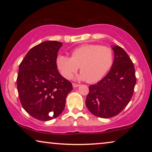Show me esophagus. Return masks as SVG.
Here are the masks:
<instances>
[{"instance_id": "esophagus-1", "label": "esophagus", "mask_w": 152, "mask_h": 152, "mask_svg": "<svg viewBox=\"0 0 152 152\" xmlns=\"http://www.w3.org/2000/svg\"><path fill=\"white\" fill-rule=\"evenodd\" d=\"M72 86H73V88H77V87L80 86V84H75V83H72Z\"/></svg>"}]
</instances>
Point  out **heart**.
<instances>
[{
	"label": "heart",
	"instance_id": "heart-1",
	"mask_svg": "<svg viewBox=\"0 0 152 152\" xmlns=\"http://www.w3.org/2000/svg\"><path fill=\"white\" fill-rule=\"evenodd\" d=\"M113 63V51L111 48L95 44H86L76 48L71 52V58L60 55L56 64L59 71L66 79H70L80 67V80L96 83L111 69Z\"/></svg>",
	"mask_w": 152,
	"mask_h": 152
}]
</instances>
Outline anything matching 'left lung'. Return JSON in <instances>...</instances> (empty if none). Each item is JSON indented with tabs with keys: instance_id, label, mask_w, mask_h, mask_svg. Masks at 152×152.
<instances>
[{
	"instance_id": "1",
	"label": "left lung",
	"mask_w": 152,
	"mask_h": 152,
	"mask_svg": "<svg viewBox=\"0 0 152 152\" xmlns=\"http://www.w3.org/2000/svg\"><path fill=\"white\" fill-rule=\"evenodd\" d=\"M114 60L111 70L102 80L89 86L86 105L93 115L102 118L114 117L132 99L136 82L134 64L118 45L112 46Z\"/></svg>"
}]
</instances>
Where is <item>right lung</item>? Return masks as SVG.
I'll list each match as a JSON object with an SVG mask.
<instances>
[{
    "label": "right lung",
    "mask_w": 152,
    "mask_h": 152,
    "mask_svg": "<svg viewBox=\"0 0 152 152\" xmlns=\"http://www.w3.org/2000/svg\"><path fill=\"white\" fill-rule=\"evenodd\" d=\"M62 43L45 41L35 45L20 63L16 80L22 107L33 118L48 121L63 112L72 84L59 74L56 59Z\"/></svg>",
    "instance_id": "1"
}]
</instances>
